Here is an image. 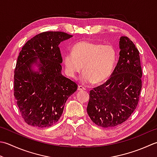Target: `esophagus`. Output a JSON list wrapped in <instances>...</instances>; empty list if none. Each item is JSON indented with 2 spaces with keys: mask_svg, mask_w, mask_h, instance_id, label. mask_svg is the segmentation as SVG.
I'll return each instance as SVG.
<instances>
[{
  "mask_svg": "<svg viewBox=\"0 0 157 157\" xmlns=\"http://www.w3.org/2000/svg\"><path fill=\"white\" fill-rule=\"evenodd\" d=\"M86 90V88L84 86H78V90L80 91V90Z\"/></svg>",
  "mask_w": 157,
  "mask_h": 157,
  "instance_id": "esophagus-1",
  "label": "esophagus"
}]
</instances>
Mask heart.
Instances as JSON below:
<instances>
[{
	"mask_svg": "<svg viewBox=\"0 0 157 157\" xmlns=\"http://www.w3.org/2000/svg\"><path fill=\"white\" fill-rule=\"evenodd\" d=\"M116 61V52L112 45L87 41L77 43L72 53L64 57L67 73L71 78H75L84 67L81 79L84 84L106 81L112 74Z\"/></svg>",
	"mask_w": 157,
	"mask_h": 157,
	"instance_id": "obj_1",
	"label": "heart"
}]
</instances>
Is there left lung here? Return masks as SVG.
Here are the masks:
<instances>
[{
  "label": "left lung",
  "instance_id": "obj_1",
  "mask_svg": "<svg viewBox=\"0 0 157 157\" xmlns=\"http://www.w3.org/2000/svg\"><path fill=\"white\" fill-rule=\"evenodd\" d=\"M120 56L110 78L90 91L87 113L94 124L110 128L123 123L137 106L142 89L140 52L127 36L120 38Z\"/></svg>",
  "mask_w": 157,
  "mask_h": 157
}]
</instances>
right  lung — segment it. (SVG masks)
<instances>
[{
	"instance_id": "1",
	"label": "right lung",
	"mask_w": 157,
	"mask_h": 157,
	"mask_svg": "<svg viewBox=\"0 0 157 157\" xmlns=\"http://www.w3.org/2000/svg\"><path fill=\"white\" fill-rule=\"evenodd\" d=\"M72 35L59 31L38 34L21 48L14 71V97L27 124L49 127L63 112L68 98L77 90L75 82L61 73L59 44ZM38 71L32 69L33 64Z\"/></svg>"
}]
</instances>
